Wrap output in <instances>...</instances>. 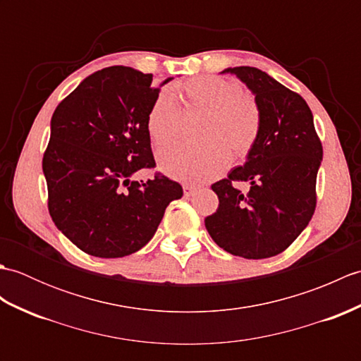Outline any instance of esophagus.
<instances>
[{"label":"esophagus","instance_id":"34e87169","mask_svg":"<svg viewBox=\"0 0 361 361\" xmlns=\"http://www.w3.org/2000/svg\"><path fill=\"white\" fill-rule=\"evenodd\" d=\"M183 190H185V195H186V197H190V195H192V194L195 192L197 188L192 186V185H185V186H183Z\"/></svg>","mask_w":361,"mask_h":361}]
</instances>
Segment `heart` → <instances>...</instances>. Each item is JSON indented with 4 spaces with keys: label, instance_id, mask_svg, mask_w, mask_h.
<instances>
[{
    "label": "heart",
    "instance_id": "heart-1",
    "mask_svg": "<svg viewBox=\"0 0 361 361\" xmlns=\"http://www.w3.org/2000/svg\"><path fill=\"white\" fill-rule=\"evenodd\" d=\"M183 111L203 113L192 145L161 150L159 169L175 180L203 183L225 171L229 159L250 155L259 140L262 111L255 96L245 93L231 79L200 75L178 88ZM181 111L171 94L161 93L147 113V133L157 147L173 142L180 135Z\"/></svg>",
    "mask_w": 361,
    "mask_h": 361
}]
</instances>
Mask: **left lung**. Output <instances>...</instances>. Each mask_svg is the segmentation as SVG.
<instances>
[{"mask_svg": "<svg viewBox=\"0 0 361 361\" xmlns=\"http://www.w3.org/2000/svg\"><path fill=\"white\" fill-rule=\"evenodd\" d=\"M252 91L262 127L243 166L211 186L217 211L204 219L220 248L245 259H265L287 250L317 208V175L323 145L307 102L252 66L228 68ZM234 180H248L242 193Z\"/></svg>", "mask_w": 361, "mask_h": 361, "instance_id": "obj_1", "label": "left lung"}]
</instances>
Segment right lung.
I'll return each mask as SVG.
<instances>
[{"mask_svg": "<svg viewBox=\"0 0 361 361\" xmlns=\"http://www.w3.org/2000/svg\"><path fill=\"white\" fill-rule=\"evenodd\" d=\"M172 79V78H171ZM171 79L164 80V85ZM152 74L110 66L88 75L57 105L43 155L52 221L75 247L96 257L141 250L163 220L180 183L153 169L147 113L159 94Z\"/></svg>", "mask_w": 361, "mask_h": 361, "instance_id": "right-lung-1", "label": "right lung"}]
</instances>
